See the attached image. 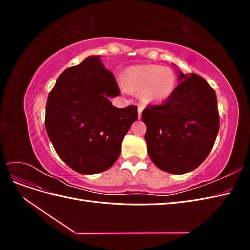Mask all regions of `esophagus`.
Listing matches in <instances>:
<instances>
[{
  "instance_id": "obj_1",
  "label": "esophagus",
  "mask_w": 250,
  "mask_h": 250,
  "mask_svg": "<svg viewBox=\"0 0 250 250\" xmlns=\"http://www.w3.org/2000/svg\"><path fill=\"white\" fill-rule=\"evenodd\" d=\"M142 111H143V107L142 106H139L138 108V112H139V118L142 117Z\"/></svg>"
}]
</instances>
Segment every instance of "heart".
I'll return each mask as SVG.
<instances>
[{
  "label": "heart",
  "instance_id": "b5f03b06",
  "mask_svg": "<svg viewBox=\"0 0 250 250\" xmlns=\"http://www.w3.org/2000/svg\"><path fill=\"white\" fill-rule=\"evenodd\" d=\"M126 85L132 90L142 92L143 99L150 103H162L174 93L176 78L174 73L160 65H135L124 73Z\"/></svg>",
  "mask_w": 250,
  "mask_h": 250
}]
</instances>
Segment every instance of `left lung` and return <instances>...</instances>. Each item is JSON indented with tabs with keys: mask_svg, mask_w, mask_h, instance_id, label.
<instances>
[{
	"mask_svg": "<svg viewBox=\"0 0 250 250\" xmlns=\"http://www.w3.org/2000/svg\"><path fill=\"white\" fill-rule=\"evenodd\" d=\"M168 100L142 112L147 151L157 168L185 174L200 166L213 148L220 125L214 88L199 75L179 72Z\"/></svg>",
	"mask_w": 250,
	"mask_h": 250,
	"instance_id": "1",
	"label": "left lung"
}]
</instances>
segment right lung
<instances>
[{
  "label": "right lung",
  "instance_id": "obj_1",
  "mask_svg": "<svg viewBox=\"0 0 250 250\" xmlns=\"http://www.w3.org/2000/svg\"><path fill=\"white\" fill-rule=\"evenodd\" d=\"M120 95L113 74L100 56L67 67L51 89L44 125L57 154L81 174L108 170L121 152L124 135L138 119V107L117 108L110 97Z\"/></svg>",
  "mask_w": 250,
  "mask_h": 250
}]
</instances>
